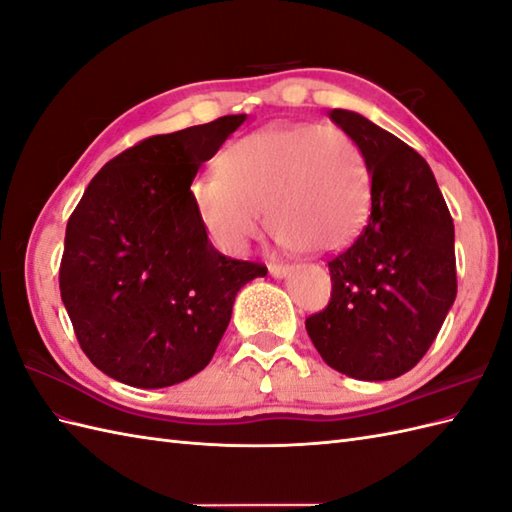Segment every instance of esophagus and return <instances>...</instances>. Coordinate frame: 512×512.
<instances>
[{"label":"esophagus","mask_w":512,"mask_h":512,"mask_svg":"<svg viewBox=\"0 0 512 512\" xmlns=\"http://www.w3.org/2000/svg\"><path fill=\"white\" fill-rule=\"evenodd\" d=\"M268 270H270V275H272V277L283 279V277H288V275H290L292 266H288V264H270V266H268Z\"/></svg>","instance_id":"34e87169"}]
</instances>
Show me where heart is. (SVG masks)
I'll use <instances>...</instances> for the list:
<instances>
[{
	"label": "heart",
	"instance_id": "b5f03b06",
	"mask_svg": "<svg viewBox=\"0 0 512 512\" xmlns=\"http://www.w3.org/2000/svg\"><path fill=\"white\" fill-rule=\"evenodd\" d=\"M198 216L222 251L242 253L264 229L292 251L329 255L347 246L371 209V168L347 130L272 124L231 144L220 174L192 183Z\"/></svg>",
	"mask_w": 512,
	"mask_h": 512
}]
</instances>
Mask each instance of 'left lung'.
Listing matches in <instances>:
<instances>
[{
  "label": "left lung",
  "instance_id": "obj_1",
  "mask_svg": "<svg viewBox=\"0 0 512 512\" xmlns=\"http://www.w3.org/2000/svg\"><path fill=\"white\" fill-rule=\"evenodd\" d=\"M329 117L366 154L371 216L327 261L331 299L305 329L338 373L384 382L419 364L454 305V220L417 150L353 111Z\"/></svg>",
  "mask_w": 512,
  "mask_h": 512
}]
</instances>
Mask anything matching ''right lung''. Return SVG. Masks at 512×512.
<instances>
[{"label": "right lung", "mask_w": 512, "mask_h": 512, "mask_svg": "<svg viewBox=\"0 0 512 512\" xmlns=\"http://www.w3.org/2000/svg\"><path fill=\"white\" fill-rule=\"evenodd\" d=\"M244 120L139 141L91 178L69 216L61 299L80 349L117 382L165 388L200 373L235 294L268 272L213 248L189 189Z\"/></svg>", "instance_id": "add662e5"}]
</instances>
